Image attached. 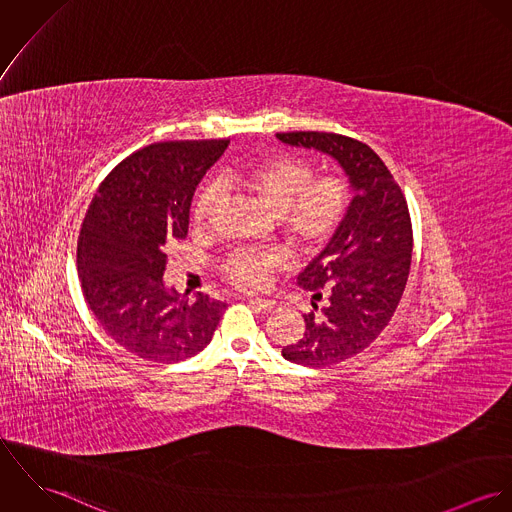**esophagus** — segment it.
I'll return each instance as SVG.
<instances>
[{
    "instance_id": "esophagus-1",
    "label": "esophagus",
    "mask_w": 512,
    "mask_h": 512,
    "mask_svg": "<svg viewBox=\"0 0 512 512\" xmlns=\"http://www.w3.org/2000/svg\"><path fill=\"white\" fill-rule=\"evenodd\" d=\"M256 311H260V313H270L274 307H276V301H272V299H260V297H248L246 299Z\"/></svg>"
}]
</instances>
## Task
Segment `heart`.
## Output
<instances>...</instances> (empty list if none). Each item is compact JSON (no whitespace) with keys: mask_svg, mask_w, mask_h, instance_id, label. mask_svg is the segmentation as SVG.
Instances as JSON below:
<instances>
[{"mask_svg":"<svg viewBox=\"0 0 512 512\" xmlns=\"http://www.w3.org/2000/svg\"><path fill=\"white\" fill-rule=\"evenodd\" d=\"M224 183L258 197L278 215L280 228L297 252H319L347 213L349 189L341 177L313 179V165L295 155H274L228 169ZM219 185H205L193 205L197 226L209 224L222 205ZM286 264L284 250H234L220 264L222 276L242 290H260L270 272Z\"/></svg>","mask_w":512,"mask_h":512,"instance_id":"1","label":"heart"}]
</instances>
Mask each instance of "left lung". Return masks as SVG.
<instances>
[{"mask_svg": "<svg viewBox=\"0 0 512 512\" xmlns=\"http://www.w3.org/2000/svg\"><path fill=\"white\" fill-rule=\"evenodd\" d=\"M276 138L335 159L353 191L337 232L297 276L311 292L313 311L303 315V337L282 349L295 365H335L365 351L400 303L412 262L408 205L384 161L363 142L327 132Z\"/></svg>", "mask_w": 512, "mask_h": 512, "instance_id": "1", "label": "left lung"}]
</instances>
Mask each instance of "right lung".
Masks as SVG:
<instances>
[{
  "label": "right lung",
  "instance_id": "right-lung-1",
  "mask_svg": "<svg viewBox=\"0 0 512 512\" xmlns=\"http://www.w3.org/2000/svg\"><path fill=\"white\" fill-rule=\"evenodd\" d=\"M228 140L161 142L124 159L98 187L76 250L86 303L118 345L179 363L213 339L226 303L167 288V246L187 236L193 193Z\"/></svg>",
  "mask_w": 512,
  "mask_h": 512
}]
</instances>
